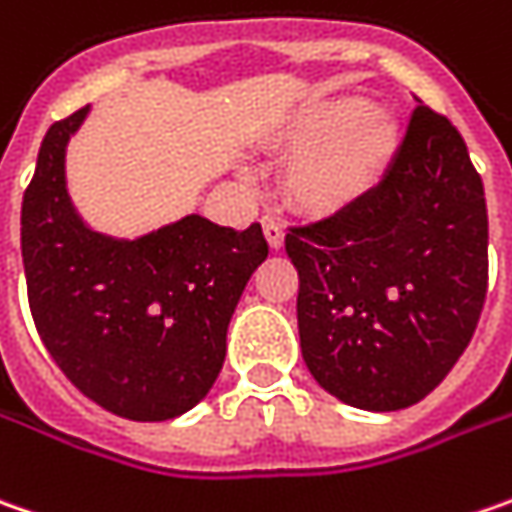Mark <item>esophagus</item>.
Here are the masks:
<instances>
[{"label": "esophagus", "mask_w": 512, "mask_h": 512, "mask_svg": "<svg viewBox=\"0 0 512 512\" xmlns=\"http://www.w3.org/2000/svg\"><path fill=\"white\" fill-rule=\"evenodd\" d=\"M262 227H265V239H268L270 250H279L285 244V227H282V221L273 216H265L262 218Z\"/></svg>", "instance_id": "esophagus-1"}]
</instances>
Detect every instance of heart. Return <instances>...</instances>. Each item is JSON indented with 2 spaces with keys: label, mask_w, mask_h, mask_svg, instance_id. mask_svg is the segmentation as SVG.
Segmentation results:
<instances>
[{
  "label": "heart",
  "mask_w": 512,
  "mask_h": 512,
  "mask_svg": "<svg viewBox=\"0 0 512 512\" xmlns=\"http://www.w3.org/2000/svg\"><path fill=\"white\" fill-rule=\"evenodd\" d=\"M273 146L294 152L282 169L288 204L314 218L340 216L369 195L400 149V123L366 97H320L285 117Z\"/></svg>",
  "instance_id": "b5f03b06"
}]
</instances>
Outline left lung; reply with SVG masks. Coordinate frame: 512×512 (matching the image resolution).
<instances>
[{
  "instance_id": "obj_1",
  "label": "left lung",
  "mask_w": 512,
  "mask_h": 512,
  "mask_svg": "<svg viewBox=\"0 0 512 512\" xmlns=\"http://www.w3.org/2000/svg\"><path fill=\"white\" fill-rule=\"evenodd\" d=\"M305 366L328 395L397 412L473 340L487 296V201L467 143L418 106L383 181L351 210L291 227Z\"/></svg>"
}]
</instances>
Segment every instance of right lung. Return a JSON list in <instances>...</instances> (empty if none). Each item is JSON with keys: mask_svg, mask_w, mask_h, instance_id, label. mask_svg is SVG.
Returning a JSON list of instances; mask_svg holds the SVG:
<instances>
[{"mask_svg": "<svg viewBox=\"0 0 512 512\" xmlns=\"http://www.w3.org/2000/svg\"><path fill=\"white\" fill-rule=\"evenodd\" d=\"M91 106L45 132L22 198V265L39 337L106 412L169 421L213 389L227 325L268 259L262 224L178 218L138 239L91 230L65 184V149Z\"/></svg>", "mask_w": 512, "mask_h": 512, "instance_id": "add662e5", "label": "right lung"}]
</instances>
